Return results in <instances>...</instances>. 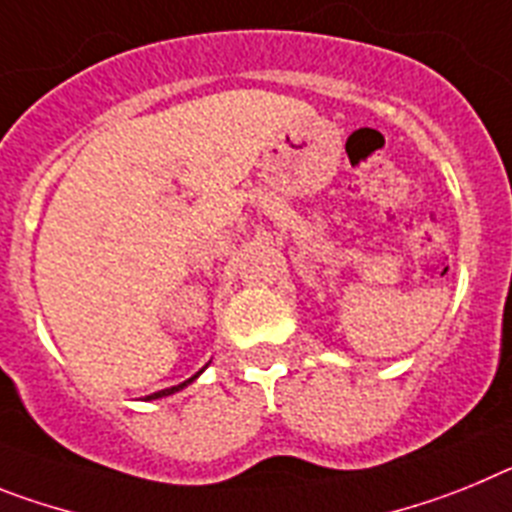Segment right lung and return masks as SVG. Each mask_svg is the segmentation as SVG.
Here are the masks:
<instances>
[{
  "label": "right lung",
  "mask_w": 512,
  "mask_h": 512,
  "mask_svg": "<svg viewBox=\"0 0 512 512\" xmlns=\"http://www.w3.org/2000/svg\"><path fill=\"white\" fill-rule=\"evenodd\" d=\"M206 366H208V363H206ZM206 366H203V368H206ZM203 368H201V371H198V373H195V376H190L188 381H182V384H177V386H170V389L154 391V394H149V397H146V402H151V399H162V397H170V394H175V391H182V389H185V386H188V384H193V381L198 379V376H201V373H203Z\"/></svg>",
  "instance_id": "1"
}]
</instances>
